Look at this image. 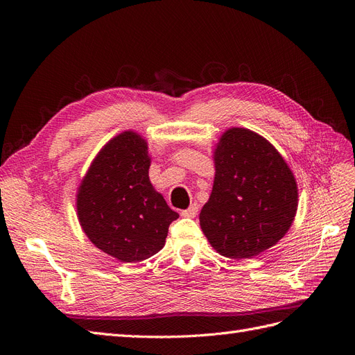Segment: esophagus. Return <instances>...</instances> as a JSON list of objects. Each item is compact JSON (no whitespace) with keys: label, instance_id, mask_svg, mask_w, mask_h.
<instances>
[{"label":"esophagus","instance_id":"esophagus-1","mask_svg":"<svg viewBox=\"0 0 355 355\" xmlns=\"http://www.w3.org/2000/svg\"><path fill=\"white\" fill-rule=\"evenodd\" d=\"M197 213H198V204H191V206L187 209V210H184L182 211L180 214L184 218H196L197 216Z\"/></svg>","mask_w":355,"mask_h":355}]
</instances>
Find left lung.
I'll return each instance as SVG.
<instances>
[{
    "mask_svg": "<svg viewBox=\"0 0 355 355\" xmlns=\"http://www.w3.org/2000/svg\"><path fill=\"white\" fill-rule=\"evenodd\" d=\"M214 182L200 225L222 256L247 259L280 241L297 210V185L280 153L249 128L232 127L214 149Z\"/></svg>",
    "mask_w": 355,
    "mask_h": 355,
    "instance_id": "1",
    "label": "left lung"
}]
</instances>
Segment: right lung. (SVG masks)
I'll use <instances>...</instances> for the list:
<instances>
[{
  "label": "right lung",
  "instance_id": "obj_1",
  "mask_svg": "<svg viewBox=\"0 0 355 355\" xmlns=\"http://www.w3.org/2000/svg\"><path fill=\"white\" fill-rule=\"evenodd\" d=\"M148 144L136 132L112 137L93 159L77 192V214L89 240L121 262H141L164 247L179 218L149 180Z\"/></svg>",
  "mask_w": 355,
  "mask_h": 355
}]
</instances>
